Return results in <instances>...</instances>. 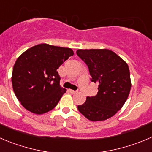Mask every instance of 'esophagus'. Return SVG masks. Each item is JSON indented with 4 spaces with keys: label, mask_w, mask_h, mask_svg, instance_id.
<instances>
[{
    "label": "esophagus",
    "mask_w": 152,
    "mask_h": 152,
    "mask_svg": "<svg viewBox=\"0 0 152 152\" xmlns=\"http://www.w3.org/2000/svg\"><path fill=\"white\" fill-rule=\"evenodd\" d=\"M69 92H70V93H72V94H75V93H77V91H75V90H72V89H69Z\"/></svg>",
    "instance_id": "obj_1"
}]
</instances>
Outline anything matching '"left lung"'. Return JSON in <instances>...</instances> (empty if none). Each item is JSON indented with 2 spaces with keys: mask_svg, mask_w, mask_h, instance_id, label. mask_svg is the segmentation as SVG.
Instances as JSON below:
<instances>
[{
  "mask_svg": "<svg viewBox=\"0 0 152 152\" xmlns=\"http://www.w3.org/2000/svg\"><path fill=\"white\" fill-rule=\"evenodd\" d=\"M76 53L88 66L91 80L99 83L97 95L88 96L77 109L92 122L106 120L122 107L129 95L131 81L128 64L109 49H78Z\"/></svg>",
  "mask_w": 152,
  "mask_h": 152,
  "instance_id": "1",
  "label": "left lung"
}]
</instances>
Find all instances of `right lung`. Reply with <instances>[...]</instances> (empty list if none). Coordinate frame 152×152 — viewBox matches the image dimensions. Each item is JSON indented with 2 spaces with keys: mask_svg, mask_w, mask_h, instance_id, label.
<instances>
[{
  "mask_svg": "<svg viewBox=\"0 0 152 152\" xmlns=\"http://www.w3.org/2000/svg\"><path fill=\"white\" fill-rule=\"evenodd\" d=\"M73 54L69 48L39 44L18 57L12 69V84L26 110L43 114L57 106L66 92L60 86L57 70Z\"/></svg>",
  "mask_w": 152,
  "mask_h": 152,
  "instance_id": "obj_1",
  "label": "right lung"
}]
</instances>
